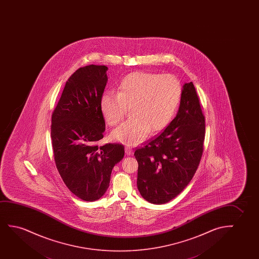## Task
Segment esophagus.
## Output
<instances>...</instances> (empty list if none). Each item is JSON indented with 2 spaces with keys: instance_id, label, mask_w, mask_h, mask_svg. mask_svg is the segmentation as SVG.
I'll use <instances>...</instances> for the list:
<instances>
[{
  "instance_id": "1",
  "label": "esophagus",
  "mask_w": 259,
  "mask_h": 259,
  "mask_svg": "<svg viewBox=\"0 0 259 259\" xmlns=\"http://www.w3.org/2000/svg\"><path fill=\"white\" fill-rule=\"evenodd\" d=\"M124 151H125V154H126L127 156H132V155L134 154V150H133V149H131L130 147H125V148H124Z\"/></svg>"
}]
</instances>
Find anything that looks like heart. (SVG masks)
<instances>
[{
	"label": "heart",
	"instance_id": "1",
	"mask_svg": "<svg viewBox=\"0 0 259 259\" xmlns=\"http://www.w3.org/2000/svg\"><path fill=\"white\" fill-rule=\"evenodd\" d=\"M181 96V82L172 75L137 71L121 80L117 93H104L100 108L107 124L113 126L131 107V118L114 129L111 138L135 146L143 142L149 131H160L170 123Z\"/></svg>",
	"mask_w": 259,
	"mask_h": 259
}]
</instances>
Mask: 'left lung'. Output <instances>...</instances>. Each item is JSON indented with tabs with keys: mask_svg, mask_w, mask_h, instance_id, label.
<instances>
[{
	"mask_svg": "<svg viewBox=\"0 0 259 259\" xmlns=\"http://www.w3.org/2000/svg\"><path fill=\"white\" fill-rule=\"evenodd\" d=\"M204 136L205 120L195 85L185 83L174 120L135 150L137 187L146 201L163 204L184 190L198 168Z\"/></svg>",
	"mask_w": 259,
	"mask_h": 259,
	"instance_id": "obj_1",
	"label": "left lung"
}]
</instances>
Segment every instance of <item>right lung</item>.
<instances>
[{
  "instance_id": "right-lung-1",
  "label": "right lung",
  "mask_w": 259,
  "mask_h": 259,
  "mask_svg": "<svg viewBox=\"0 0 259 259\" xmlns=\"http://www.w3.org/2000/svg\"><path fill=\"white\" fill-rule=\"evenodd\" d=\"M105 65L79 68L69 78L51 119V139L57 170L70 191L87 202L101 198L110 185L124 146L98 147L105 121L100 100L106 87Z\"/></svg>"
}]
</instances>
